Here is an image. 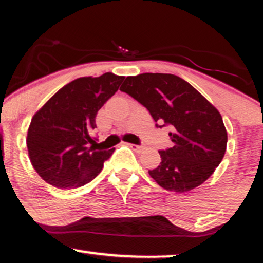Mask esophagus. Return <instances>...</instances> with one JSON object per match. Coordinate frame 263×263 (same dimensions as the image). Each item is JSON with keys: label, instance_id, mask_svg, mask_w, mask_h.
Masks as SVG:
<instances>
[{"label": "esophagus", "instance_id": "esophagus-1", "mask_svg": "<svg viewBox=\"0 0 263 263\" xmlns=\"http://www.w3.org/2000/svg\"><path fill=\"white\" fill-rule=\"evenodd\" d=\"M131 147L135 151H137V153H140V151H143L144 149H145V146L144 145H136V144H131Z\"/></svg>", "mask_w": 263, "mask_h": 263}]
</instances>
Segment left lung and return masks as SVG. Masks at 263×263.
I'll return each instance as SVG.
<instances>
[{
    "mask_svg": "<svg viewBox=\"0 0 263 263\" xmlns=\"http://www.w3.org/2000/svg\"><path fill=\"white\" fill-rule=\"evenodd\" d=\"M120 90L149 110L156 127L170 126L173 146L158 151L161 163L149 170L164 190L184 193L204 183L223 160L228 133L223 118L193 86L172 73L128 76Z\"/></svg>",
    "mask_w": 263,
    "mask_h": 263,
    "instance_id": "8db88e82",
    "label": "left lung"
}]
</instances>
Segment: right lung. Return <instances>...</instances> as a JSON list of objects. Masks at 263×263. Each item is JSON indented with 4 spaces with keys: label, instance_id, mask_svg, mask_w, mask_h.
Here are the masks:
<instances>
[{
    "label": "right lung",
    "instance_id": "obj_1",
    "mask_svg": "<svg viewBox=\"0 0 263 263\" xmlns=\"http://www.w3.org/2000/svg\"><path fill=\"white\" fill-rule=\"evenodd\" d=\"M124 79L112 72L80 77L61 88L33 116L26 142L33 168L44 181L70 190L99 175L114 149H95L90 132L96 127L99 109Z\"/></svg>",
    "mask_w": 263,
    "mask_h": 263
}]
</instances>
